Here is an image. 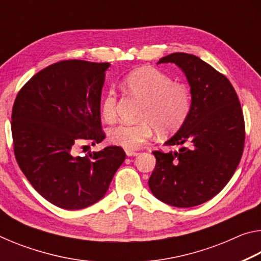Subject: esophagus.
<instances>
[{
    "mask_svg": "<svg viewBox=\"0 0 261 261\" xmlns=\"http://www.w3.org/2000/svg\"><path fill=\"white\" fill-rule=\"evenodd\" d=\"M138 152H135V151H129V149H127V151H126V155L127 156H137V155H138Z\"/></svg>",
    "mask_w": 261,
    "mask_h": 261,
    "instance_id": "1",
    "label": "esophagus"
}]
</instances>
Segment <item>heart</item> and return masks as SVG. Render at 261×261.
<instances>
[{"label": "heart", "mask_w": 261, "mask_h": 261, "mask_svg": "<svg viewBox=\"0 0 261 261\" xmlns=\"http://www.w3.org/2000/svg\"><path fill=\"white\" fill-rule=\"evenodd\" d=\"M127 93L143 101L138 124H121L109 130V139L125 149H136L156 131L160 135L177 132L192 112V92L187 84L174 82L169 74L153 67L132 70L123 79ZM116 95L108 92L101 103L106 123L116 121Z\"/></svg>", "instance_id": "b5f03b06"}]
</instances>
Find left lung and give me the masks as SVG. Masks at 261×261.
<instances>
[{"instance_id": "1", "label": "left lung", "mask_w": 261, "mask_h": 261, "mask_svg": "<svg viewBox=\"0 0 261 261\" xmlns=\"http://www.w3.org/2000/svg\"><path fill=\"white\" fill-rule=\"evenodd\" d=\"M175 63L187 74L193 106L188 121L156 159L148 185L158 199L175 207H193L226 187L240 165L245 141L241 102L229 79L199 57L174 53L160 63Z\"/></svg>"}]
</instances>
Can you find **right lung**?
I'll list each match as a JSON object with an SVG mask.
<instances>
[{"mask_svg": "<svg viewBox=\"0 0 261 261\" xmlns=\"http://www.w3.org/2000/svg\"><path fill=\"white\" fill-rule=\"evenodd\" d=\"M108 67L56 62L35 73L15 99L11 132L17 163L32 187L61 208L81 210L100 200L125 160L120 146L85 156L74 153L82 141L95 145L106 138L100 101Z\"/></svg>", "mask_w": 261, "mask_h": 261, "instance_id": "right-lung-1", "label": "right lung"}]
</instances>
